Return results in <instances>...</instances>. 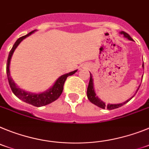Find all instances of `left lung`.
<instances>
[{"mask_svg": "<svg viewBox=\"0 0 149 149\" xmlns=\"http://www.w3.org/2000/svg\"><path fill=\"white\" fill-rule=\"evenodd\" d=\"M121 34L125 36V37H127V39H129L130 40H133V39L130 37L128 33H127L125 31H121ZM143 67L144 68V64H143ZM140 86V85H139ZM138 88V89H139ZM137 89V91H138ZM87 97H88V99L90 100V102L94 104V105L97 106L98 107H100L102 109H105L107 108V109L109 110H112V109H117V108H119V107H122L123 105H125V103H127L128 101H130L131 98L133 97H132L130 99L127 100V101L124 102L122 103H118V104H108V105H106L105 103H103L102 100L99 99L97 97V96L95 94V91H94V85H93V79H92V76H91V74L90 73V81H89V84H88V89H87Z\"/></svg>", "mask_w": 149, "mask_h": 149, "instance_id": "8db88e82", "label": "left lung"}]
</instances>
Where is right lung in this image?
Returning a JSON list of instances; mask_svg holds the SVG:
<instances>
[{
	"label": "right lung",
	"instance_id": "right-lung-1",
	"mask_svg": "<svg viewBox=\"0 0 149 149\" xmlns=\"http://www.w3.org/2000/svg\"><path fill=\"white\" fill-rule=\"evenodd\" d=\"M35 31V30L33 31H31L29 33L26 34V35L21 37L18 39L16 42L14 43L12 49L10 50V53H9L8 58H7V62H6V75H7V79H8V82L10 84V88L15 94V96L18 97L19 99L23 100L24 102L27 103H29L31 105L34 106V107H42V106H46L49 104V103H52L55 100H56L59 97L61 96L63 89H64V84L65 82L66 79L69 76L74 74L77 70H74L73 72H70L69 73L64 74L59 77L58 79L56 82H55V85H53L51 88H49L48 91H46V92L40 93V94H32V93L27 92L24 91L22 90L19 88L17 85L14 83L13 80L12 79L11 76L10 74V59L12 58V55L13 54V52L16 49L19 44L22 41L24 40V38H26L27 37L30 36L31 33Z\"/></svg>",
	"mask_w": 149,
	"mask_h": 149
}]
</instances>
